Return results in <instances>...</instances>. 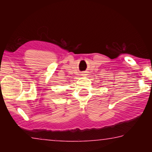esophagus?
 Returning a JSON list of instances; mask_svg holds the SVG:
<instances>
[{"label": "esophagus", "instance_id": "34e87169", "mask_svg": "<svg viewBox=\"0 0 152 152\" xmlns=\"http://www.w3.org/2000/svg\"><path fill=\"white\" fill-rule=\"evenodd\" d=\"M81 75H82V76H86V73H85V72H83V73H82V74H81Z\"/></svg>", "mask_w": 152, "mask_h": 152}]
</instances>
